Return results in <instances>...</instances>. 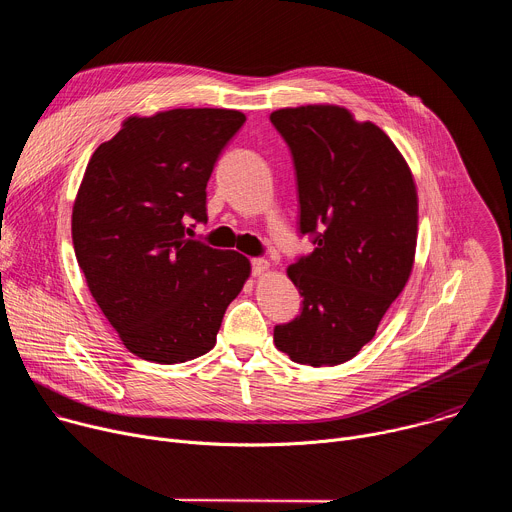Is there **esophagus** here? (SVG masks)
<instances>
[{
  "label": "esophagus",
  "instance_id": "1",
  "mask_svg": "<svg viewBox=\"0 0 512 512\" xmlns=\"http://www.w3.org/2000/svg\"><path fill=\"white\" fill-rule=\"evenodd\" d=\"M269 273V263L265 259H253V275L265 277Z\"/></svg>",
  "mask_w": 512,
  "mask_h": 512
}]
</instances>
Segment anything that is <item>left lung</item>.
Returning <instances> with one entry per match:
<instances>
[{"mask_svg":"<svg viewBox=\"0 0 512 512\" xmlns=\"http://www.w3.org/2000/svg\"><path fill=\"white\" fill-rule=\"evenodd\" d=\"M294 156L300 231L314 253L287 267L302 314L275 326V346L310 367H334L373 340L413 271L417 186L391 137L340 105L271 113Z\"/></svg>","mask_w":512,"mask_h":512,"instance_id":"8db88e82","label":"left lung"}]
</instances>
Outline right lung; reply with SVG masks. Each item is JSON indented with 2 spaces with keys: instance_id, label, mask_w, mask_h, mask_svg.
<instances>
[{
  "instance_id": "obj_1",
  "label": "right lung",
  "mask_w": 512,
  "mask_h": 512,
  "mask_svg": "<svg viewBox=\"0 0 512 512\" xmlns=\"http://www.w3.org/2000/svg\"><path fill=\"white\" fill-rule=\"evenodd\" d=\"M237 109L131 115L91 156L72 204V245L97 306L135 356L206 354L251 275L237 251L184 237L208 221L206 182L245 123Z\"/></svg>"
}]
</instances>
